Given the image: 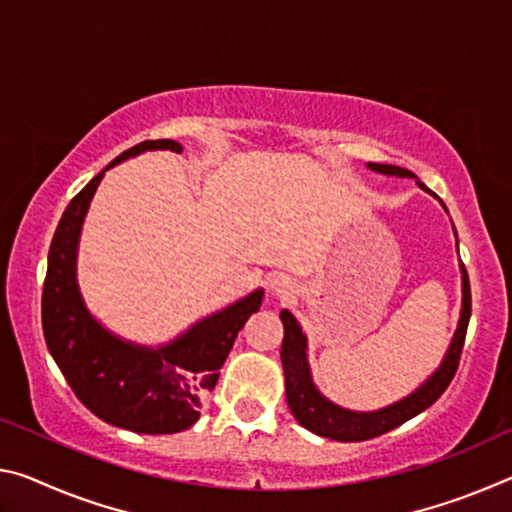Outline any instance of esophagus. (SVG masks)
I'll return each mask as SVG.
<instances>
[{
    "label": "esophagus",
    "instance_id": "obj_1",
    "mask_svg": "<svg viewBox=\"0 0 512 512\" xmlns=\"http://www.w3.org/2000/svg\"><path fill=\"white\" fill-rule=\"evenodd\" d=\"M271 291L280 298H289V296H293V293H296V287H293V282L289 280L287 275H275L271 280Z\"/></svg>",
    "mask_w": 512,
    "mask_h": 512
}]
</instances>
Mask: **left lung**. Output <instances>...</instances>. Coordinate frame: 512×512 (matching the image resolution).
<instances>
[{"mask_svg":"<svg viewBox=\"0 0 512 512\" xmlns=\"http://www.w3.org/2000/svg\"><path fill=\"white\" fill-rule=\"evenodd\" d=\"M368 167L372 171L386 173V176H411L415 173L409 169L395 167V164H377L370 162ZM420 187H424L420 183ZM427 189V187H424ZM472 314V293H470V277L463 266V311H461V323H458L456 336L452 341L443 366L438 368L427 384L418 388L413 395L406 400L388 406L384 411L375 413H354L345 411L341 406H334L327 402L323 395L311 384L309 368H307V354H305V336L298 320L293 318L287 309L282 311V325H284V341H282V366H284V386H287V402L291 413L296 415V420L302 427L318 433V436L341 440V443H357V440L377 438L381 433L400 427L406 420H411L413 415L422 413L424 409L438 400L440 395L447 391V386L452 384V379L461 363V352L465 345L467 323H470Z\"/></svg>","mask_w":512,"mask_h":512,"instance_id":"8db88e82","label":"left lung"}]
</instances>
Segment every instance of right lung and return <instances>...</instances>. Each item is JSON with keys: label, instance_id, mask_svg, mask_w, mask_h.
<instances>
[{"label": "right lung", "instance_id": "1", "mask_svg": "<svg viewBox=\"0 0 512 512\" xmlns=\"http://www.w3.org/2000/svg\"><path fill=\"white\" fill-rule=\"evenodd\" d=\"M149 149L180 153L173 140H146L110 162ZM106 171V169H103ZM103 171L76 194L60 216L49 248L42 287V332L74 395L103 422L137 433H178L201 418V402L212 391L219 368L246 320L259 311L262 291L219 311L162 350H142L110 336L83 307L74 262L83 216Z\"/></svg>", "mask_w": 512, "mask_h": 512}]
</instances>
